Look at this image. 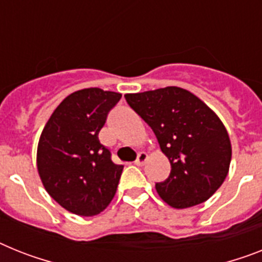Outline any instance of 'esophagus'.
I'll list each match as a JSON object with an SVG mask.
<instances>
[{
	"mask_svg": "<svg viewBox=\"0 0 262 262\" xmlns=\"http://www.w3.org/2000/svg\"><path fill=\"white\" fill-rule=\"evenodd\" d=\"M146 160H148V155H146L145 151H140L137 156V160H136V165H138V166H142V165L146 162Z\"/></svg>",
	"mask_w": 262,
	"mask_h": 262,
	"instance_id": "esophagus-1",
	"label": "esophagus"
}]
</instances>
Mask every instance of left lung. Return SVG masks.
<instances>
[{"label": "left lung", "instance_id": "8db88e82", "mask_svg": "<svg viewBox=\"0 0 262 262\" xmlns=\"http://www.w3.org/2000/svg\"><path fill=\"white\" fill-rule=\"evenodd\" d=\"M126 102L155 132L172 170L156 184L173 208L199 205L214 194L229 172L232 146L217 114L194 94L177 86L125 94Z\"/></svg>", "mask_w": 262, "mask_h": 262}]
</instances>
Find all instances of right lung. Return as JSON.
I'll use <instances>...</instances> for the list:
<instances>
[{"instance_id": "obj_1", "label": "right lung", "mask_w": 262, "mask_h": 262, "mask_svg": "<svg viewBox=\"0 0 262 262\" xmlns=\"http://www.w3.org/2000/svg\"><path fill=\"white\" fill-rule=\"evenodd\" d=\"M120 93L88 88L69 94L43 127L37 169L46 192L78 216H96L117 190L124 166L112 161L98 133Z\"/></svg>"}]
</instances>
